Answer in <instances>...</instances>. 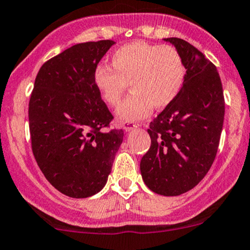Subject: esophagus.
<instances>
[{"instance_id":"34e87169","label":"esophagus","mask_w":250,"mask_h":250,"mask_svg":"<svg viewBox=\"0 0 250 250\" xmlns=\"http://www.w3.org/2000/svg\"><path fill=\"white\" fill-rule=\"evenodd\" d=\"M138 125L134 124V123L132 122H124L123 123V128H124L125 131H132L134 130V128H137Z\"/></svg>"}]
</instances>
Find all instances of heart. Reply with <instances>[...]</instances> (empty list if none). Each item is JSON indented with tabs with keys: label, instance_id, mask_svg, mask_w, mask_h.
Segmentation results:
<instances>
[{
	"label": "heart",
	"instance_id": "heart-1",
	"mask_svg": "<svg viewBox=\"0 0 250 250\" xmlns=\"http://www.w3.org/2000/svg\"><path fill=\"white\" fill-rule=\"evenodd\" d=\"M111 69L96 66L93 82L102 99L117 106L130 84L131 95L117 108L123 122H136L164 108L177 98L183 87L186 69L183 56L172 45L131 42L111 55Z\"/></svg>",
	"mask_w": 250,
	"mask_h": 250
}]
</instances>
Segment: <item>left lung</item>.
I'll list each match as a JSON object with an SVG mask.
<instances>
[{
    "label": "left lung",
    "instance_id": "8db88e82",
    "mask_svg": "<svg viewBox=\"0 0 250 250\" xmlns=\"http://www.w3.org/2000/svg\"><path fill=\"white\" fill-rule=\"evenodd\" d=\"M183 56L186 75L177 98L147 130L151 147L140 161L144 183L154 193L175 196L194 188L219 148L225 98L216 66L181 38H165Z\"/></svg>",
    "mask_w": 250,
    "mask_h": 250
}]
</instances>
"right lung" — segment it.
<instances>
[{
  "mask_svg": "<svg viewBox=\"0 0 250 250\" xmlns=\"http://www.w3.org/2000/svg\"><path fill=\"white\" fill-rule=\"evenodd\" d=\"M113 41L72 45L41 66L29 101L31 148L41 171L70 198L103 189L124 131L104 132L113 119L93 71Z\"/></svg>",
  "mask_w": 250,
  "mask_h": 250,
  "instance_id": "1",
  "label": "right lung"
}]
</instances>
